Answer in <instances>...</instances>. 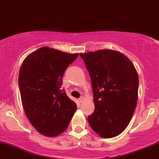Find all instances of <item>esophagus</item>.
<instances>
[{
	"instance_id": "1",
	"label": "esophagus",
	"mask_w": 159,
	"mask_h": 159,
	"mask_svg": "<svg viewBox=\"0 0 159 159\" xmlns=\"http://www.w3.org/2000/svg\"><path fill=\"white\" fill-rule=\"evenodd\" d=\"M83 100H84V97H82V96H81L79 98V101L80 102V103H82V101H83Z\"/></svg>"
}]
</instances>
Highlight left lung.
Returning <instances> with one entry per match:
<instances>
[{
  "label": "left lung",
  "mask_w": 159,
  "mask_h": 159,
  "mask_svg": "<svg viewBox=\"0 0 159 159\" xmlns=\"http://www.w3.org/2000/svg\"><path fill=\"white\" fill-rule=\"evenodd\" d=\"M89 71L95 111L88 117L102 138L121 134L131 120L137 106L139 79L134 65L123 53L98 50L80 53Z\"/></svg>",
  "instance_id": "8db88e82"
}]
</instances>
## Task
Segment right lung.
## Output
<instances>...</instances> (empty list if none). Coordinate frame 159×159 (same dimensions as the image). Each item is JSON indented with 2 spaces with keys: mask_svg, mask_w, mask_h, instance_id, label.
<instances>
[{
  "mask_svg": "<svg viewBox=\"0 0 159 159\" xmlns=\"http://www.w3.org/2000/svg\"><path fill=\"white\" fill-rule=\"evenodd\" d=\"M78 53L42 47L24 60L19 75L26 116L38 132L56 137L68 127L77 105L61 90L64 71Z\"/></svg>",
  "mask_w": 159,
  "mask_h": 159,
  "instance_id": "add662e5",
  "label": "right lung"
}]
</instances>
